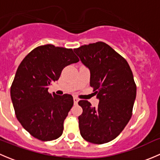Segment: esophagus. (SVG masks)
I'll use <instances>...</instances> for the list:
<instances>
[{"label":"esophagus","mask_w":160,"mask_h":160,"mask_svg":"<svg viewBox=\"0 0 160 160\" xmlns=\"http://www.w3.org/2000/svg\"><path fill=\"white\" fill-rule=\"evenodd\" d=\"M73 101H74V104H77V103H78L79 99H78V98H76V97H74V98H73Z\"/></svg>","instance_id":"obj_1"}]
</instances>
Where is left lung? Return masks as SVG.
<instances>
[{
    "label": "left lung",
    "mask_w": 160,
    "mask_h": 160,
    "mask_svg": "<svg viewBox=\"0 0 160 160\" xmlns=\"http://www.w3.org/2000/svg\"><path fill=\"white\" fill-rule=\"evenodd\" d=\"M73 51L90 71V87L99 99L98 108L85 100L79 105L80 135L86 141L104 144L123 131L132 115L136 84L128 62L103 42L83 45Z\"/></svg>",
    "instance_id": "8db88e82"
}]
</instances>
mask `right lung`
<instances>
[{
	"mask_svg": "<svg viewBox=\"0 0 160 160\" xmlns=\"http://www.w3.org/2000/svg\"><path fill=\"white\" fill-rule=\"evenodd\" d=\"M77 62L72 49L46 44L32 50L18 67L11 87L13 107L22 127L37 139L52 141L62 135L73 98L51 94L48 88L64 67Z\"/></svg>",
	"mask_w": 160,
	"mask_h": 160,
	"instance_id": "right-lung-1",
	"label": "right lung"
}]
</instances>
